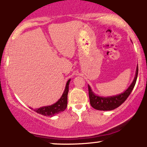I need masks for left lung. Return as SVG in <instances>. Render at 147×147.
Wrapping results in <instances>:
<instances>
[{"mask_svg":"<svg viewBox=\"0 0 147 147\" xmlns=\"http://www.w3.org/2000/svg\"><path fill=\"white\" fill-rule=\"evenodd\" d=\"M137 75H138V65L137 67L135 78L130 86L128 87V88L124 92L117 94V95L111 96V97H105L96 95L91 90L90 86L88 85L89 98L91 106L95 109L100 110V111H111V110L118 108L119 106L123 103L130 94L135 86V83H136Z\"/></svg>","mask_w":147,"mask_h":147,"instance_id":"obj_1","label":"left lung"}]
</instances>
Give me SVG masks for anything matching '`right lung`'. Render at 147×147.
Returning a JSON list of instances; mask_svg holds the SVG:
<instances>
[{
    "label": "right lung",
    "instance_id": "right-lung-1",
    "mask_svg": "<svg viewBox=\"0 0 147 147\" xmlns=\"http://www.w3.org/2000/svg\"><path fill=\"white\" fill-rule=\"evenodd\" d=\"M70 80L71 79H69L67 81L64 93L62 94L60 99L56 103L53 104V105L36 109H34V111L37 112L38 113H40V114L45 116H53L54 115L58 114V113L64 111L67 107V95L68 92H69V85Z\"/></svg>",
    "mask_w": 147,
    "mask_h": 147
}]
</instances>
